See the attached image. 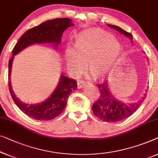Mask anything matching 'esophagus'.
<instances>
[{
    "instance_id": "34e87169",
    "label": "esophagus",
    "mask_w": 158,
    "mask_h": 158,
    "mask_svg": "<svg viewBox=\"0 0 158 158\" xmlns=\"http://www.w3.org/2000/svg\"><path fill=\"white\" fill-rule=\"evenodd\" d=\"M85 84V81H83V80L78 81V82H77V88H82Z\"/></svg>"
}]
</instances>
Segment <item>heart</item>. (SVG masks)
Instances as JSON below:
<instances>
[{"label":"heart","mask_w":158,"mask_h":158,"mask_svg":"<svg viewBox=\"0 0 158 158\" xmlns=\"http://www.w3.org/2000/svg\"><path fill=\"white\" fill-rule=\"evenodd\" d=\"M75 51L68 48L64 60L73 74L81 73L85 68L93 77H99L109 71L122 52V45L113 36L100 29H89L76 37Z\"/></svg>","instance_id":"b5f03b06"}]
</instances>
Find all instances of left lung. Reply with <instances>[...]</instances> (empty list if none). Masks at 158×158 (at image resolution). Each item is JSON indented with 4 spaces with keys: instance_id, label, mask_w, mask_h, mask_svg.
Instances as JSON below:
<instances>
[{
    "instance_id": "left-lung-1",
    "label": "left lung",
    "mask_w": 158,
    "mask_h": 158,
    "mask_svg": "<svg viewBox=\"0 0 158 158\" xmlns=\"http://www.w3.org/2000/svg\"><path fill=\"white\" fill-rule=\"evenodd\" d=\"M107 26L117 30L121 34L125 35L132 41V33L124 31L118 26L113 25ZM98 87L100 90V97L93 105V112L98 118L107 123L118 122L130 117L138 109L146 97V94H144L138 102L124 103L114 98L110 93L107 81L100 82L98 84Z\"/></svg>"
}]
</instances>
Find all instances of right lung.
Returning a JSON list of instances; mask_svg holds the SVG:
<instances>
[{"instance_id": "right-lung-1", "label": "right lung", "mask_w": 158, "mask_h": 158, "mask_svg": "<svg viewBox=\"0 0 158 158\" xmlns=\"http://www.w3.org/2000/svg\"><path fill=\"white\" fill-rule=\"evenodd\" d=\"M72 20L68 18H56L43 22L33 27L20 36L13 49V56L8 63V87L11 97L20 110L29 117L38 120H50L58 117L65 109L70 95L76 90L77 82L74 79L61 75L60 81L53 93L45 101L38 104L28 105L20 101L13 93L10 83L11 66L14 56L29 45L36 43H52L58 46L61 42L63 32L68 27L73 26Z\"/></svg>"}]
</instances>
